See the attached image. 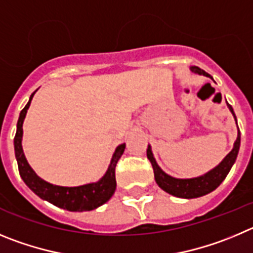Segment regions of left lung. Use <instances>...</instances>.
Returning a JSON list of instances; mask_svg holds the SVG:
<instances>
[{
	"instance_id": "left-lung-1",
	"label": "left lung",
	"mask_w": 253,
	"mask_h": 253,
	"mask_svg": "<svg viewBox=\"0 0 253 253\" xmlns=\"http://www.w3.org/2000/svg\"><path fill=\"white\" fill-rule=\"evenodd\" d=\"M190 70L195 74H199V76L208 77V78L213 79L208 73L204 72L203 69H200L198 67H190ZM229 111L233 115L234 120H236V124H237V118L233 112V108H232L231 104L227 103ZM240 145H241V132L238 129L237 140L234 141L233 149L231 150L226 158L223 159L219 164H218L215 168H213L211 170H209L208 172H206L204 175H200L197 177H190V179H177V177L170 176L169 174H166L160 166L158 165L156 160L154 158V154H152L151 146L149 145L147 147V159L150 160L152 165V169H154V175L155 180L158 183V185L163 189L164 192L169 193V194L174 195L177 198H184V199H193V198H199L203 197V195L209 194L211 192L215 190L218 186L220 185L226 176L228 175L229 170L233 166V164L236 163V159H237L238 151H240Z\"/></svg>"
}]
</instances>
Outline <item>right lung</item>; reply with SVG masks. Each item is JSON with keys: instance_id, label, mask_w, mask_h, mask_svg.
Instances as JSON below:
<instances>
[{"instance_id": "1", "label": "right lung", "mask_w": 253, "mask_h": 253, "mask_svg": "<svg viewBox=\"0 0 253 253\" xmlns=\"http://www.w3.org/2000/svg\"><path fill=\"white\" fill-rule=\"evenodd\" d=\"M35 93L36 90L30 95V99L20 113L19 121H17V129H16V135L13 138L15 156L16 160H17V165H19L21 179L38 197L59 207V208L67 209L69 211H88L103 206L112 198L116 190V165L124 154L126 143L118 145L117 149L113 152L106 174L95 183L84 184V185L79 186H59L42 180V177L36 175L33 168L29 165L26 158H25L24 150H22V133H24L22 125H24L27 110L30 107Z\"/></svg>"}]
</instances>
